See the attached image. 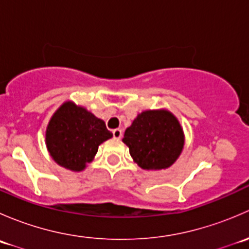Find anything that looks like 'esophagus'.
<instances>
[{"label": "esophagus", "mask_w": 249, "mask_h": 249, "mask_svg": "<svg viewBox=\"0 0 249 249\" xmlns=\"http://www.w3.org/2000/svg\"><path fill=\"white\" fill-rule=\"evenodd\" d=\"M112 132H113V137H114L115 140H120V139H122L123 131L120 129H114Z\"/></svg>", "instance_id": "34e87169"}]
</instances>
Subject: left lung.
Returning <instances> with one entry per match:
<instances>
[{
    "instance_id": "8db88e82",
    "label": "left lung",
    "mask_w": 249,
    "mask_h": 249,
    "mask_svg": "<svg viewBox=\"0 0 249 249\" xmlns=\"http://www.w3.org/2000/svg\"><path fill=\"white\" fill-rule=\"evenodd\" d=\"M123 142L132 159L144 170L170 167L184 144L182 127L167 110H145L125 130Z\"/></svg>"
}]
</instances>
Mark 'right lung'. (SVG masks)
<instances>
[{"instance_id": "right-lung-1", "label": "right lung", "mask_w": 249, "mask_h": 249, "mask_svg": "<svg viewBox=\"0 0 249 249\" xmlns=\"http://www.w3.org/2000/svg\"><path fill=\"white\" fill-rule=\"evenodd\" d=\"M104 120L83 107L66 102L55 112L46 132L53 159L71 171H82L97 153L99 145L112 137Z\"/></svg>"}]
</instances>
